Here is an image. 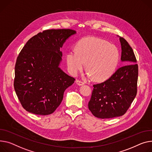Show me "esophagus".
<instances>
[{"mask_svg": "<svg viewBox=\"0 0 152 152\" xmlns=\"http://www.w3.org/2000/svg\"><path fill=\"white\" fill-rule=\"evenodd\" d=\"M76 84L77 86H83V85L84 84V83L80 81V80H76Z\"/></svg>", "mask_w": 152, "mask_h": 152, "instance_id": "esophagus-1", "label": "esophagus"}]
</instances>
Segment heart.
<instances>
[{
    "instance_id": "obj_1",
    "label": "heart",
    "mask_w": 152,
    "mask_h": 152,
    "mask_svg": "<svg viewBox=\"0 0 152 152\" xmlns=\"http://www.w3.org/2000/svg\"><path fill=\"white\" fill-rule=\"evenodd\" d=\"M119 60L117 48L105 40L94 37L82 38L76 49L69 50L66 61L69 72L76 75L85 64L87 75L96 80H103L112 75Z\"/></svg>"
}]
</instances>
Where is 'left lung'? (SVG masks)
<instances>
[{
	"mask_svg": "<svg viewBox=\"0 0 152 152\" xmlns=\"http://www.w3.org/2000/svg\"><path fill=\"white\" fill-rule=\"evenodd\" d=\"M118 37V36H117ZM124 66L104 82L94 85L88 106L96 117L110 118L126 112L137 94L138 66L133 50L126 40L119 37Z\"/></svg>",
	"mask_w": 152,
	"mask_h": 152,
	"instance_id": "1",
	"label": "left lung"
}]
</instances>
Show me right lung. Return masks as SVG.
Instances as JSON below:
<instances>
[{
    "label": "right lung",
    "instance_id": "obj_1",
    "mask_svg": "<svg viewBox=\"0 0 152 152\" xmlns=\"http://www.w3.org/2000/svg\"><path fill=\"white\" fill-rule=\"evenodd\" d=\"M76 34L72 29L44 30L32 37L15 65L14 87L20 103L37 115L52 114L61 103L65 90L75 83L60 68L64 44Z\"/></svg>",
    "mask_w": 152,
    "mask_h": 152
}]
</instances>
